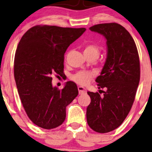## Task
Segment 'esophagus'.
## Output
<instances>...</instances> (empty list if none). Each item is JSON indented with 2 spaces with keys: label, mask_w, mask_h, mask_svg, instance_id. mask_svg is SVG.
Segmentation results:
<instances>
[{
  "label": "esophagus",
  "mask_w": 152,
  "mask_h": 152,
  "mask_svg": "<svg viewBox=\"0 0 152 152\" xmlns=\"http://www.w3.org/2000/svg\"><path fill=\"white\" fill-rule=\"evenodd\" d=\"M78 91H79V94L82 95L84 93H86V89H85L83 86H78Z\"/></svg>",
  "instance_id": "obj_1"
}]
</instances>
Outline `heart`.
<instances>
[{"label": "heart", "instance_id": "obj_1", "mask_svg": "<svg viewBox=\"0 0 152 152\" xmlns=\"http://www.w3.org/2000/svg\"><path fill=\"white\" fill-rule=\"evenodd\" d=\"M84 54L94 53L99 55V50L96 46L93 45H87L84 48ZM94 76V74L88 71H81L79 72L72 77V80L81 85H86L90 82L92 78Z\"/></svg>", "mask_w": 152, "mask_h": 152}]
</instances>
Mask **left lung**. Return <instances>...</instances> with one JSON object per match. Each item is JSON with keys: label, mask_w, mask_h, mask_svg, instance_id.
<instances>
[{"label": "left lung", "mask_w": 152, "mask_h": 152, "mask_svg": "<svg viewBox=\"0 0 152 152\" xmlns=\"http://www.w3.org/2000/svg\"><path fill=\"white\" fill-rule=\"evenodd\" d=\"M89 29L107 39V59L95 80L98 88L105 90H100L102 95L88 91L91 102L86 109L88 126L104 134L121 125L132 109L140 82V60L134 39L121 25L101 23Z\"/></svg>", "instance_id": "obj_1"}]
</instances>
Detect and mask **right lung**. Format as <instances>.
<instances>
[{
  "mask_svg": "<svg viewBox=\"0 0 152 152\" xmlns=\"http://www.w3.org/2000/svg\"><path fill=\"white\" fill-rule=\"evenodd\" d=\"M86 28L36 26L23 34L14 58V79L20 101L33 123L45 129L61 125L66 107L77 96L76 84L69 81L59 90L52 75L62 77L64 54Z\"/></svg>",
  "mask_w": 152,
  "mask_h": 152,
  "instance_id": "right-lung-1",
  "label": "right lung"
}]
</instances>
